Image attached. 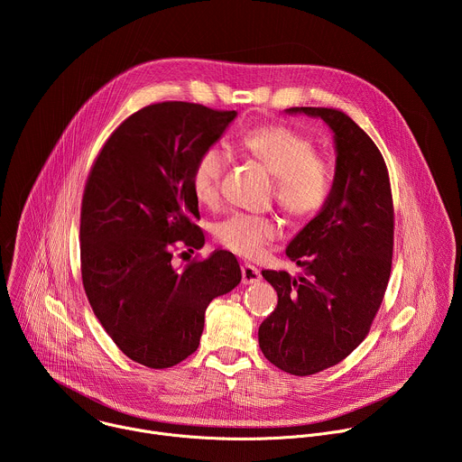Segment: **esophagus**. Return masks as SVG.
<instances>
[{
	"label": "esophagus",
	"mask_w": 462,
	"mask_h": 462,
	"mask_svg": "<svg viewBox=\"0 0 462 462\" xmlns=\"http://www.w3.org/2000/svg\"><path fill=\"white\" fill-rule=\"evenodd\" d=\"M241 276H243V283H245V285L255 283V282H259V278H261L259 271H257L254 265H250V263H245V265L241 267Z\"/></svg>",
	"instance_id": "obj_1"
}]
</instances>
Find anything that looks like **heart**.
<instances>
[{
  "instance_id": "1",
  "label": "heart",
  "mask_w": 462,
  "mask_h": 462,
  "mask_svg": "<svg viewBox=\"0 0 462 462\" xmlns=\"http://www.w3.org/2000/svg\"><path fill=\"white\" fill-rule=\"evenodd\" d=\"M241 144L274 175V197L287 214L310 217L328 201L333 170L316 153L307 135L285 124H265L246 131ZM228 161L230 153L223 144H208L199 152L189 173L197 201L207 207L216 205ZM212 234L223 248L254 257L278 236V226L265 216L234 212L217 221Z\"/></svg>"
}]
</instances>
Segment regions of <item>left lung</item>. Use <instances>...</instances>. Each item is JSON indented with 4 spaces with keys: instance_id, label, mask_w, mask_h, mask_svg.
I'll return each mask as SVG.
<instances>
[{
    "instance_id": "left-lung-1",
    "label": "left lung",
    "mask_w": 462,
    "mask_h": 462,
    "mask_svg": "<svg viewBox=\"0 0 462 462\" xmlns=\"http://www.w3.org/2000/svg\"><path fill=\"white\" fill-rule=\"evenodd\" d=\"M287 111L319 116L337 143L328 201L287 246L303 273H261L278 305L259 325V347L282 371L307 376L340 364L367 337L391 274L394 212L385 161L347 113Z\"/></svg>"
}]
</instances>
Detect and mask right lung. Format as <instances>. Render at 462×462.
<instances>
[{
  "label": "right lung",
  "mask_w": 462,
  "mask_h": 462,
  "mask_svg": "<svg viewBox=\"0 0 462 462\" xmlns=\"http://www.w3.org/2000/svg\"><path fill=\"white\" fill-rule=\"evenodd\" d=\"M236 115L189 102L146 106L113 131L86 180L84 291L116 347L146 367L166 369L195 353L208 303L241 282L226 250L171 265L177 246L205 245L189 173Z\"/></svg>",
  "instance_id": "right-lung-1"
}]
</instances>
